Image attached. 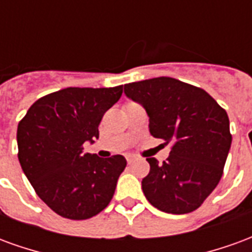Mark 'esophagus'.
<instances>
[{
	"instance_id": "esophagus-1",
	"label": "esophagus",
	"mask_w": 252,
	"mask_h": 252,
	"mask_svg": "<svg viewBox=\"0 0 252 252\" xmlns=\"http://www.w3.org/2000/svg\"><path fill=\"white\" fill-rule=\"evenodd\" d=\"M126 162H128V164H131V163H133V162H135V160H136V157H135V155H126Z\"/></svg>"
}]
</instances>
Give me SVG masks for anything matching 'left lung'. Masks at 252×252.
<instances>
[{"instance_id":"1","label":"left lung","mask_w":252,"mask_h":252,"mask_svg":"<svg viewBox=\"0 0 252 252\" xmlns=\"http://www.w3.org/2000/svg\"><path fill=\"white\" fill-rule=\"evenodd\" d=\"M128 98L150 117V133L171 144L169 158H147L143 193L159 211H195L220 182L232 135L225 110L205 90L175 78L159 77L124 85Z\"/></svg>"}]
</instances>
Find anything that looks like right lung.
<instances>
[{"mask_svg": "<svg viewBox=\"0 0 252 252\" xmlns=\"http://www.w3.org/2000/svg\"><path fill=\"white\" fill-rule=\"evenodd\" d=\"M121 94L123 85L62 89L37 99L19 123L21 169L36 194L59 216L90 219L115 194L126 158L85 154L83 143L98 139L102 116Z\"/></svg>", "mask_w": 252, "mask_h": 252, "instance_id": "1", "label": "right lung"}]
</instances>
